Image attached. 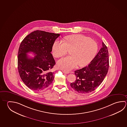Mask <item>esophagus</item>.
<instances>
[{"label": "esophagus", "mask_w": 127, "mask_h": 127, "mask_svg": "<svg viewBox=\"0 0 127 127\" xmlns=\"http://www.w3.org/2000/svg\"><path fill=\"white\" fill-rule=\"evenodd\" d=\"M62 72L63 73H65V74H67V73H69V72H67V71H64V70H63Z\"/></svg>", "instance_id": "34e87169"}]
</instances>
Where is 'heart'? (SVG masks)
I'll return each mask as SVG.
<instances>
[{
  "label": "heart",
  "mask_w": 127,
  "mask_h": 127,
  "mask_svg": "<svg viewBox=\"0 0 127 127\" xmlns=\"http://www.w3.org/2000/svg\"><path fill=\"white\" fill-rule=\"evenodd\" d=\"M98 50L97 42L84 35L74 34L67 36L64 42L56 40L52 46L54 56L60 58L68 51L71 55L59 60L57 66L66 71L73 69L78 64L84 67L89 64L95 57Z\"/></svg>",
  "instance_id": "obj_1"
}]
</instances>
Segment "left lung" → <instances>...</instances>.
<instances>
[{
    "label": "left lung",
    "instance_id": "left-lung-1",
    "mask_svg": "<svg viewBox=\"0 0 127 127\" xmlns=\"http://www.w3.org/2000/svg\"><path fill=\"white\" fill-rule=\"evenodd\" d=\"M102 46L88 66L75 71L76 81L70 85L81 94H87L95 90L103 81L109 68V54L106 45Z\"/></svg>",
    "mask_w": 127,
    "mask_h": 127
}]
</instances>
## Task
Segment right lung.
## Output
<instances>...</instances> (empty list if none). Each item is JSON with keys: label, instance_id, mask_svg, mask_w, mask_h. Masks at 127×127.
I'll use <instances>...</instances> for the list:
<instances>
[{"label": "right lung", "instance_id": "1", "mask_svg": "<svg viewBox=\"0 0 127 127\" xmlns=\"http://www.w3.org/2000/svg\"><path fill=\"white\" fill-rule=\"evenodd\" d=\"M60 34L36 30L30 33L21 42L18 53V70L23 82L34 91L47 88L54 78L52 68L55 60L51 52ZM35 55L30 58L27 54Z\"/></svg>", "mask_w": 127, "mask_h": 127}]
</instances>
